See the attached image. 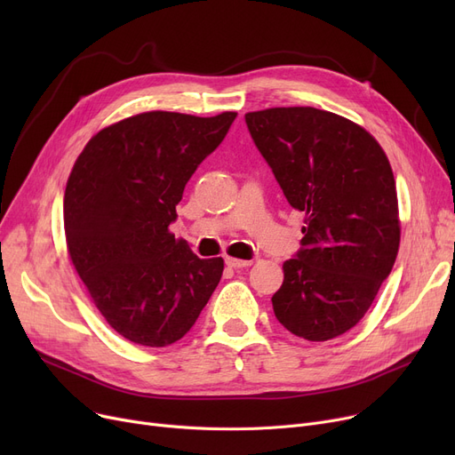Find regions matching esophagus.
<instances>
[{
	"instance_id": "1",
	"label": "esophagus",
	"mask_w": 455,
	"mask_h": 455,
	"mask_svg": "<svg viewBox=\"0 0 455 455\" xmlns=\"http://www.w3.org/2000/svg\"><path fill=\"white\" fill-rule=\"evenodd\" d=\"M225 264L230 267V269H243V267H249L252 261L251 259H237V258H225Z\"/></svg>"
}]
</instances>
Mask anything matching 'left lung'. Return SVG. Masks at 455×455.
I'll use <instances>...</instances> for the list:
<instances>
[{
  "mask_svg": "<svg viewBox=\"0 0 455 455\" xmlns=\"http://www.w3.org/2000/svg\"><path fill=\"white\" fill-rule=\"evenodd\" d=\"M254 146L288 203L306 213L300 249L273 295L278 323L328 341L360 323L396 259V186L379 143L314 107L245 114Z\"/></svg>",
  "mask_w": 455,
  "mask_h": 455,
  "instance_id": "obj_1",
  "label": "left lung"
}]
</instances>
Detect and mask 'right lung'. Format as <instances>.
I'll return each instance as SVG.
<instances>
[{
  "instance_id": "obj_1",
  "label": "right lung",
  "mask_w": 455,
  "mask_h": 455,
  "mask_svg": "<svg viewBox=\"0 0 455 455\" xmlns=\"http://www.w3.org/2000/svg\"><path fill=\"white\" fill-rule=\"evenodd\" d=\"M235 112H146L95 134L66 184L69 258L107 323L143 347H167L196 324L223 275L170 232L199 164Z\"/></svg>"
}]
</instances>
